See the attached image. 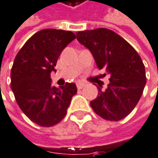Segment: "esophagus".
<instances>
[{
	"mask_svg": "<svg viewBox=\"0 0 158 158\" xmlns=\"http://www.w3.org/2000/svg\"><path fill=\"white\" fill-rule=\"evenodd\" d=\"M85 85L84 83H77V85H76V86H77L78 89H82Z\"/></svg>",
	"mask_w": 158,
	"mask_h": 158,
	"instance_id": "1",
	"label": "esophagus"
}]
</instances>
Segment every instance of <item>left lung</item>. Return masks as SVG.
<instances>
[{"mask_svg":"<svg viewBox=\"0 0 158 158\" xmlns=\"http://www.w3.org/2000/svg\"><path fill=\"white\" fill-rule=\"evenodd\" d=\"M76 36L92 53L97 67L110 74L107 89L98 86V96L90 102L93 111L109 121L125 118L139 102L146 84L141 56L125 39L108 29L78 31Z\"/></svg>","mask_w":158,"mask_h":158,"instance_id":"1","label":"left lung"}]
</instances>
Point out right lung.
<instances>
[{
    "label": "right lung",
    "mask_w": 158,
    "mask_h": 158,
    "mask_svg": "<svg viewBox=\"0 0 158 158\" xmlns=\"http://www.w3.org/2000/svg\"><path fill=\"white\" fill-rule=\"evenodd\" d=\"M70 31L45 29L33 34L18 51L11 70V88L27 117L41 127H52L66 115L74 83L56 88L50 73L62 50L74 39Z\"/></svg>",
    "instance_id": "1"
}]
</instances>
